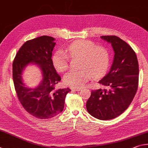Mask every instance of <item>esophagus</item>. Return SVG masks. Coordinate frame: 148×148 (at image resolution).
Instances as JSON below:
<instances>
[{
    "instance_id": "esophagus-1",
    "label": "esophagus",
    "mask_w": 148,
    "mask_h": 148,
    "mask_svg": "<svg viewBox=\"0 0 148 148\" xmlns=\"http://www.w3.org/2000/svg\"><path fill=\"white\" fill-rule=\"evenodd\" d=\"M71 89L72 90H75V91H80V90H81V88H74V87H72V88H71Z\"/></svg>"
}]
</instances>
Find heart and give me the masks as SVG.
Segmentation results:
<instances>
[{
	"mask_svg": "<svg viewBox=\"0 0 148 148\" xmlns=\"http://www.w3.org/2000/svg\"><path fill=\"white\" fill-rule=\"evenodd\" d=\"M66 52L58 51L54 54L52 61L59 72L68 69L69 58H81L79 71H71L64 76V81L67 86L79 88L90 80L92 77L97 78L107 71L109 64V54L105 47L96 46L90 41L80 40L67 47Z\"/></svg>",
	"mask_w": 148,
	"mask_h": 148,
	"instance_id": "obj_1",
	"label": "heart"
}]
</instances>
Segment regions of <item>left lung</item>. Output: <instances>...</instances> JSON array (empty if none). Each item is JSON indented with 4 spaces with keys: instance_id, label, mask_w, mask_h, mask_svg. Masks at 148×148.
I'll use <instances>...</instances> for the list:
<instances>
[{
    "instance_id": "obj_1",
    "label": "left lung",
    "mask_w": 148,
    "mask_h": 148,
    "mask_svg": "<svg viewBox=\"0 0 148 148\" xmlns=\"http://www.w3.org/2000/svg\"><path fill=\"white\" fill-rule=\"evenodd\" d=\"M101 38L111 43L114 52L109 72L99 81L109 89L92 90L86 109L95 118L109 120L121 115L133 101L138 86V62L135 52L120 38Z\"/></svg>"
}]
</instances>
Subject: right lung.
I'll list each match as a JSON object with an SVG mask.
<instances>
[{"label": "right lung", "mask_w": 148, "mask_h": 148, "mask_svg": "<svg viewBox=\"0 0 148 148\" xmlns=\"http://www.w3.org/2000/svg\"><path fill=\"white\" fill-rule=\"evenodd\" d=\"M54 40L51 36H43L26 41L13 62V81L18 99L26 111L41 120L53 118L62 112L65 97L71 91L69 88H55L61 77L51 58L56 44ZM30 63L38 65L42 73V81L34 89L27 88L22 82L23 70Z\"/></svg>", "instance_id": "add662e5"}]
</instances>
